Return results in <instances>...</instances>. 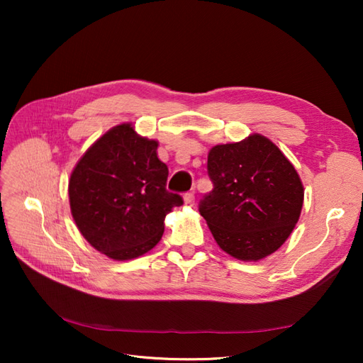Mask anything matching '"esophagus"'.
<instances>
[{
  "instance_id": "obj_1",
  "label": "esophagus",
  "mask_w": 363,
  "mask_h": 363,
  "mask_svg": "<svg viewBox=\"0 0 363 363\" xmlns=\"http://www.w3.org/2000/svg\"><path fill=\"white\" fill-rule=\"evenodd\" d=\"M183 200H184V204L192 206L195 203V194L194 192H186L183 195Z\"/></svg>"
}]
</instances>
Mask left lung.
<instances>
[{"label": "left lung", "mask_w": 363, "mask_h": 363, "mask_svg": "<svg viewBox=\"0 0 363 363\" xmlns=\"http://www.w3.org/2000/svg\"><path fill=\"white\" fill-rule=\"evenodd\" d=\"M213 189L200 213L227 255L260 260L289 238L301 213L304 189L294 164L276 144L251 135L216 145L207 156Z\"/></svg>", "instance_id": "left-lung-1"}]
</instances>
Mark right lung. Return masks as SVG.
Listing matches in <instances>:
<instances>
[{
    "instance_id": "add662e5",
    "label": "right lung",
    "mask_w": 363,
    "mask_h": 363,
    "mask_svg": "<svg viewBox=\"0 0 363 363\" xmlns=\"http://www.w3.org/2000/svg\"><path fill=\"white\" fill-rule=\"evenodd\" d=\"M157 140L131 124L111 128L89 147L69 179L74 221L95 250L115 260L145 255L164 230V216L183 204L167 191L168 167Z\"/></svg>"
}]
</instances>
